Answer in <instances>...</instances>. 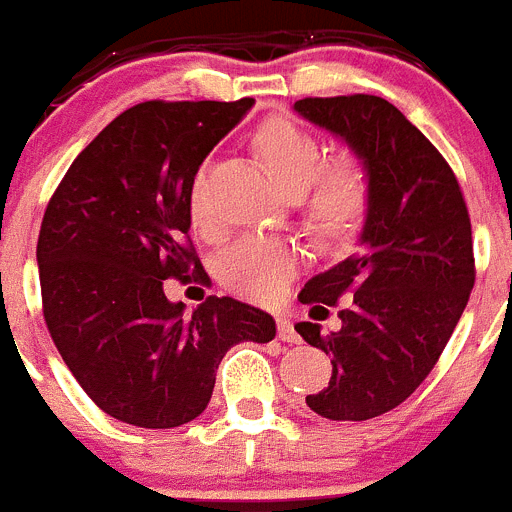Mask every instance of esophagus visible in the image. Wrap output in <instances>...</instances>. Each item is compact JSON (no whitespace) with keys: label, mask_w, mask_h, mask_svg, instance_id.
Returning a JSON list of instances; mask_svg holds the SVG:
<instances>
[{"label":"esophagus","mask_w":512,"mask_h":512,"mask_svg":"<svg viewBox=\"0 0 512 512\" xmlns=\"http://www.w3.org/2000/svg\"><path fill=\"white\" fill-rule=\"evenodd\" d=\"M276 330H279V340H284V342H299V340H302V337H299V332L294 330V322L289 320L287 314L276 317Z\"/></svg>","instance_id":"1"}]
</instances>
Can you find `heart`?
Instances as JSON below:
<instances>
[{"label":"heart","mask_w":512,"mask_h":512,"mask_svg":"<svg viewBox=\"0 0 512 512\" xmlns=\"http://www.w3.org/2000/svg\"><path fill=\"white\" fill-rule=\"evenodd\" d=\"M253 147L266 170L284 190L299 195V208L312 231L325 238L353 233L370 203V175L355 152L325 159V147L314 131L287 116H269L253 134ZM190 218L198 231H210L205 208V172L190 187ZM297 251L271 236H248L220 261V276L238 294L271 302L287 292L297 274Z\"/></svg>","instance_id":"obj_1"}]
</instances>
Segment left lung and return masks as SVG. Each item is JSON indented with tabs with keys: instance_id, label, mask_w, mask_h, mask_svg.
<instances>
[{
	"instance_id": "1",
	"label": "left lung",
	"mask_w": 512,
	"mask_h": 512,
	"mask_svg": "<svg viewBox=\"0 0 512 512\" xmlns=\"http://www.w3.org/2000/svg\"><path fill=\"white\" fill-rule=\"evenodd\" d=\"M294 109L345 139L370 175L360 251L299 294L325 314L348 297L332 335L317 322L294 325L332 355L330 383L307 406L332 421L375 419L424 383L467 307L475 287L470 213L447 159L386 98H302Z\"/></svg>"
}]
</instances>
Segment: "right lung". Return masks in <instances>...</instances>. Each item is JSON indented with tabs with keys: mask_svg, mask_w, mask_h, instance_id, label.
I'll list each match as a JSON object with an SVG mask.
<instances>
[{
	"mask_svg": "<svg viewBox=\"0 0 512 512\" xmlns=\"http://www.w3.org/2000/svg\"><path fill=\"white\" fill-rule=\"evenodd\" d=\"M251 106H131L73 159L42 215L45 325L88 398L124 424H187L208 406L223 355L276 335L271 314L238 299L208 297L185 314L164 297V279H208L187 233L190 187Z\"/></svg>",
	"mask_w": 512,
	"mask_h": 512,
	"instance_id": "add662e5",
	"label": "right lung"
}]
</instances>
